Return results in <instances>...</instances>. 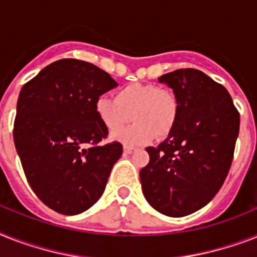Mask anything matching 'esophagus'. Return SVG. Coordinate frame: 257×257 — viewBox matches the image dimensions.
I'll use <instances>...</instances> for the list:
<instances>
[{
  "label": "esophagus",
  "mask_w": 257,
  "mask_h": 257,
  "mask_svg": "<svg viewBox=\"0 0 257 257\" xmlns=\"http://www.w3.org/2000/svg\"><path fill=\"white\" fill-rule=\"evenodd\" d=\"M133 152H136V148H133V147H128V145H125V147H124V153H126V154H132Z\"/></svg>",
  "instance_id": "esophagus-1"
}]
</instances>
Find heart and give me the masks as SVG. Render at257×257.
Returning a JSON list of instances; mask_svg holds the SVG:
<instances>
[{
	"instance_id": "heart-1",
	"label": "heart",
	"mask_w": 257,
	"mask_h": 257,
	"mask_svg": "<svg viewBox=\"0 0 257 257\" xmlns=\"http://www.w3.org/2000/svg\"><path fill=\"white\" fill-rule=\"evenodd\" d=\"M95 109L109 132L120 131L132 114L135 124L113 135V139L128 147H136L150 143L156 136L164 139L172 132L178 118L179 104L170 89L132 83L118 89L114 99L100 96Z\"/></svg>"
}]
</instances>
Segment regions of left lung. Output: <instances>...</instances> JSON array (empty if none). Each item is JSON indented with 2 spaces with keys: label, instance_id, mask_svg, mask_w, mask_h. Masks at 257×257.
I'll use <instances>...</instances> for the list:
<instances>
[{
  "label": "left lung",
  "instance_id": "8db88e82",
  "mask_svg": "<svg viewBox=\"0 0 257 257\" xmlns=\"http://www.w3.org/2000/svg\"><path fill=\"white\" fill-rule=\"evenodd\" d=\"M179 104L168 139L149 147V164L140 170L144 197L154 210L179 218L215 197L232 164L240 114L230 93L202 71L182 68L158 78Z\"/></svg>",
  "mask_w": 257,
  "mask_h": 257
}]
</instances>
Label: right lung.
Returning <instances> with one entry per match:
<instances>
[{
  "mask_svg": "<svg viewBox=\"0 0 257 257\" xmlns=\"http://www.w3.org/2000/svg\"><path fill=\"white\" fill-rule=\"evenodd\" d=\"M114 87L117 83L95 64L60 59L21 89L13 131L17 153L33 191L54 211L76 215L103 195L122 145L100 144L108 129L95 104Z\"/></svg>",
  "mask_w": 257,
  "mask_h": 257,
  "instance_id": "add662e5",
  "label": "right lung"
}]
</instances>
